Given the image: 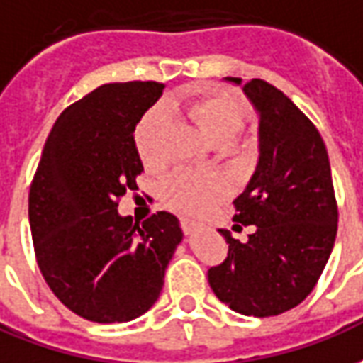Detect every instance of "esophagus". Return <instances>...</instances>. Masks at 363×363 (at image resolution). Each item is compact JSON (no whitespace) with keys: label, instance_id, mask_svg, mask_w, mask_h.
<instances>
[{"label":"esophagus","instance_id":"34e87169","mask_svg":"<svg viewBox=\"0 0 363 363\" xmlns=\"http://www.w3.org/2000/svg\"><path fill=\"white\" fill-rule=\"evenodd\" d=\"M181 225H182V230H184V234H186V235L194 234V232H196V230L200 228V224H196L194 220H189V218H182Z\"/></svg>","mask_w":363,"mask_h":363}]
</instances>
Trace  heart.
Listing matches in <instances>:
<instances>
[{
    "label": "heart",
    "instance_id": "obj_1",
    "mask_svg": "<svg viewBox=\"0 0 363 363\" xmlns=\"http://www.w3.org/2000/svg\"><path fill=\"white\" fill-rule=\"evenodd\" d=\"M167 110H179L177 104L169 102ZM184 110L199 129L216 145H228L240 133L243 125V110L230 94L212 92L202 94L200 98L190 100ZM167 113L163 110L147 111L139 120L133 139L139 159L147 169L163 167L164 157L161 151V138L167 129ZM225 184L216 174H199L190 171H177L163 184L161 196L163 202L173 210L184 214H202L214 206L224 196Z\"/></svg>",
    "mask_w": 363,
    "mask_h": 363
}]
</instances>
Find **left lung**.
I'll return each mask as SVG.
<instances>
[{
  "label": "left lung",
  "instance_id": "left-lung-1",
  "mask_svg": "<svg viewBox=\"0 0 363 363\" xmlns=\"http://www.w3.org/2000/svg\"><path fill=\"white\" fill-rule=\"evenodd\" d=\"M224 80L242 86V78ZM243 94L259 118V159L234 200V222L253 230L245 243L218 230L230 247L208 283L232 311L263 318L311 295L334 247L338 208L318 129L275 86L253 78Z\"/></svg>",
  "mask_w": 363,
  "mask_h": 363
}]
</instances>
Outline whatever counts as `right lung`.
I'll return each mask as SVG.
<instances>
[{
  "label": "right lung",
  "mask_w": 363,
  "mask_h": 363,
  "mask_svg": "<svg viewBox=\"0 0 363 363\" xmlns=\"http://www.w3.org/2000/svg\"><path fill=\"white\" fill-rule=\"evenodd\" d=\"M163 88L113 82L68 106L33 179L29 224L40 273L62 305L92 323L147 313L182 242L179 218L169 212L141 224L118 212L143 171L133 131Z\"/></svg>",
  "instance_id": "obj_1"
}]
</instances>
